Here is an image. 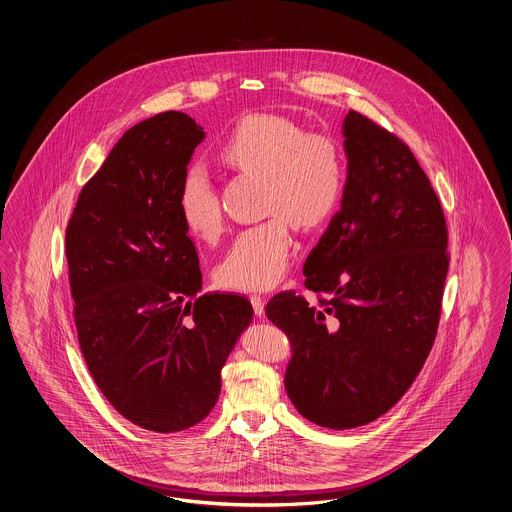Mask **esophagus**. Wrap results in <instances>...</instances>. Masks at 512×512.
<instances>
[{
    "mask_svg": "<svg viewBox=\"0 0 512 512\" xmlns=\"http://www.w3.org/2000/svg\"><path fill=\"white\" fill-rule=\"evenodd\" d=\"M251 305H253V309H255V314H259V316H262L264 314V301H266V298L262 296V294H251L250 296Z\"/></svg>",
    "mask_w": 512,
    "mask_h": 512,
    "instance_id": "34e87169",
    "label": "esophagus"
}]
</instances>
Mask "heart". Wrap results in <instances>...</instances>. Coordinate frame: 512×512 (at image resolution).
Wrapping results in <instances>:
<instances>
[{
    "instance_id": "obj_1",
    "label": "heart",
    "mask_w": 512,
    "mask_h": 512,
    "mask_svg": "<svg viewBox=\"0 0 512 512\" xmlns=\"http://www.w3.org/2000/svg\"><path fill=\"white\" fill-rule=\"evenodd\" d=\"M227 168L262 177L264 222L244 229L216 268L225 288L264 290L277 285L290 266L292 225L311 231L337 211L346 190V159L335 138L305 131L285 116L253 114L240 120L218 146ZM190 233L212 240L224 231L220 196L209 175L188 168L177 194Z\"/></svg>"
}]
</instances>
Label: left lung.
I'll return each mask as SVG.
<instances>
[{
    "instance_id": "8db88e82",
    "label": "left lung",
    "mask_w": 512,
    "mask_h": 512,
    "mask_svg": "<svg viewBox=\"0 0 512 512\" xmlns=\"http://www.w3.org/2000/svg\"><path fill=\"white\" fill-rule=\"evenodd\" d=\"M342 207L303 264L314 303L275 294L266 316L292 342L285 387L301 416L370 424L398 403L437 337L448 225L409 146L357 111L344 120Z\"/></svg>"
}]
</instances>
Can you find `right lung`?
Returning a JSON list of instances; mask_svg holds the SVG:
<instances>
[{
  "label": "right lung",
  "mask_w": 512,
  "mask_h": 512,
  "mask_svg": "<svg viewBox=\"0 0 512 512\" xmlns=\"http://www.w3.org/2000/svg\"><path fill=\"white\" fill-rule=\"evenodd\" d=\"M205 131L177 111L131 127L66 225L74 322L88 372L129 422L175 433L212 411L220 370L253 322L238 294H200L177 194Z\"/></svg>",
  "instance_id": "obj_1"
}]
</instances>
